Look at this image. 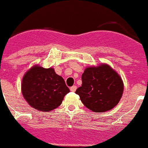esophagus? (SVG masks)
Here are the masks:
<instances>
[{"label": "esophagus", "instance_id": "1", "mask_svg": "<svg viewBox=\"0 0 148 148\" xmlns=\"http://www.w3.org/2000/svg\"><path fill=\"white\" fill-rule=\"evenodd\" d=\"M77 87L76 86H73V87H70V90H71L72 92H75V90H76Z\"/></svg>", "mask_w": 148, "mask_h": 148}]
</instances>
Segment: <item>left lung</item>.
Listing matches in <instances>:
<instances>
[{
  "label": "left lung",
  "mask_w": 148,
  "mask_h": 148,
  "mask_svg": "<svg viewBox=\"0 0 148 148\" xmlns=\"http://www.w3.org/2000/svg\"><path fill=\"white\" fill-rule=\"evenodd\" d=\"M82 87L75 91L86 108L95 113L113 109L124 91L122 79L108 64L87 67L82 75Z\"/></svg>",
  "instance_id": "1"
}]
</instances>
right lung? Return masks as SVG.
<instances>
[{
    "mask_svg": "<svg viewBox=\"0 0 148 148\" xmlns=\"http://www.w3.org/2000/svg\"><path fill=\"white\" fill-rule=\"evenodd\" d=\"M21 91L32 108L45 112L61 105L70 90L64 78L57 75L53 68L46 69L35 65L23 75Z\"/></svg>",
    "mask_w": 148,
    "mask_h": 148,
    "instance_id": "add662e5",
    "label": "right lung"
}]
</instances>
